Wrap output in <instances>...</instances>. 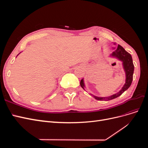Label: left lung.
Masks as SVG:
<instances>
[{"mask_svg": "<svg viewBox=\"0 0 148 148\" xmlns=\"http://www.w3.org/2000/svg\"><path fill=\"white\" fill-rule=\"evenodd\" d=\"M114 45H116V43H114ZM115 49V47H113V49ZM110 56L112 57L116 58V59L122 62L123 69L125 73V83L122 89H121L119 92L110 96L98 97L92 95L91 93L89 94V95L93 96L94 98L96 100L110 101L115 99V98H117L120 95H122V94L125 91L127 90L129 87L131 86V84L132 83L133 75L134 72V65L133 63L132 57L130 53H129L128 52L125 51L123 47H122L120 45H118L117 48L111 53ZM80 85H81L82 88L84 90H85V88H86V86H85L83 78L81 80V82H80Z\"/></svg>", "mask_w": 148, "mask_h": 148, "instance_id": "obj_1", "label": "left lung"}]
</instances>
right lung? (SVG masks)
<instances>
[{"instance_id": "right-lung-1", "label": "right lung", "mask_w": 148, "mask_h": 148, "mask_svg": "<svg viewBox=\"0 0 148 148\" xmlns=\"http://www.w3.org/2000/svg\"><path fill=\"white\" fill-rule=\"evenodd\" d=\"M19 54H20V53H18V55H17V56H18V55H19ZM17 56H16V57H17Z\"/></svg>"}]
</instances>
